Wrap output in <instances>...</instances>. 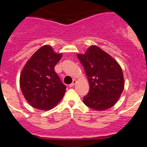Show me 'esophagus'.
Listing matches in <instances>:
<instances>
[{
  "instance_id": "obj_1",
  "label": "esophagus",
  "mask_w": 147,
  "mask_h": 147,
  "mask_svg": "<svg viewBox=\"0 0 147 147\" xmlns=\"http://www.w3.org/2000/svg\"><path fill=\"white\" fill-rule=\"evenodd\" d=\"M76 80H73L72 83H71V84H70V85H69L70 88H72L73 86H74V85H75V84H76Z\"/></svg>"
}]
</instances>
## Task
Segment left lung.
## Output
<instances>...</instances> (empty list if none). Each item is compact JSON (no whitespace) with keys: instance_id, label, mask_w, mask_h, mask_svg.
Returning <instances> with one entry per match:
<instances>
[{"instance_id":"left-lung-1","label":"left lung","mask_w":147,"mask_h":147,"mask_svg":"<svg viewBox=\"0 0 147 147\" xmlns=\"http://www.w3.org/2000/svg\"><path fill=\"white\" fill-rule=\"evenodd\" d=\"M90 85L83 102L90 108L105 110L115 105L124 88V75L117 61L96 45L90 46L84 54H78Z\"/></svg>"}]
</instances>
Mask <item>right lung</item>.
Instances as JSON below:
<instances>
[{
	"mask_svg": "<svg viewBox=\"0 0 147 147\" xmlns=\"http://www.w3.org/2000/svg\"><path fill=\"white\" fill-rule=\"evenodd\" d=\"M51 45H45L31 57L23 67L20 86L26 100L32 107L49 110L57 106L64 96L66 86L54 71L62 58Z\"/></svg>",
	"mask_w": 147,
	"mask_h": 147,
	"instance_id": "add662e5",
	"label": "right lung"
}]
</instances>
